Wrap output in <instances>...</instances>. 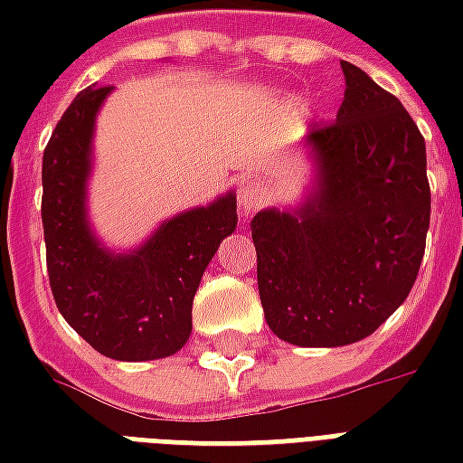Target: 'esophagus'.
Listing matches in <instances>:
<instances>
[{"instance_id":"1","label":"esophagus","mask_w":463,"mask_h":463,"mask_svg":"<svg viewBox=\"0 0 463 463\" xmlns=\"http://www.w3.org/2000/svg\"><path fill=\"white\" fill-rule=\"evenodd\" d=\"M268 201V191L262 188L260 181H255V178H245L241 183V208L242 215H250L258 208H262Z\"/></svg>"}]
</instances>
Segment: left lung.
<instances>
[{
  "instance_id": "8db88e82",
  "label": "left lung",
  "mask_w": 463,
  "mask_h": 463,
  "mask_svg": "<svg viewBox=\"0 0 463 463\" xmlns=\"http://www.w3.org/2000/svg\"><path fill=\"white\" fill-rule=\"evenodd\" d=\"M337 121L312 126L317 188L298 213L252 218L270 330L298 347L369 337L417 280L431 193L424 136L397 96L342 61Z\"/></svg>"
}]
</instances>
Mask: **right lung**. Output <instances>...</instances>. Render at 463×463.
I'll use <instances>...</instances> for the list:
<instances>
[{"instance_id":"obj_1","label":"right lung","mask_w":463,"mask_h":463,"mask_svg":"<svg viewBox=\"0 0 463 463\" xmlns=\"http://www.w3.org/2000/svg\"><path fill=\"white\" fill-rule=\"evenodd\" d=\"M111 86L76 94L42 161L46 270L56 307L96 352L123 362L171 357L191 337L195 290L238 225L235 195L163 222L131 255L104 250L86 222V178L99 106Z\"/></svg>"}]
</instances>
